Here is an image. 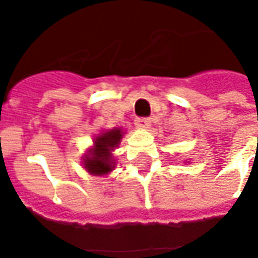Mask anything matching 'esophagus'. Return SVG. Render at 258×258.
<instances>
[{
    "label": "esophagus",
    "instance_id": "34e87169",
    "mask_svg": "<svg viewBox=\"0 0 258 258\" xmlns=\"http://www.w3.org/2000/svg\"><path fill=\"white\" fill-rule=\"evenodd\" d=\"M149 124H151V118L148 117H138L135 120V125H137L138 128H148Z\"/></svg>",
    "mask_w": 258,
    "mask_h": 258
}]
</instances>
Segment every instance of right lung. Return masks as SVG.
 <instances>
[{
    "label": "right lung",
    "instance_id": "1",
    "mask_svg": "<svg viewBox=\"0 0 258 258\" xmlns=\"http://www.w3.org/2000/svg\"><path fill=\"white\" fill-rule=\"evenodd\" d=\"M123 130L113 128L102 133L94 140V148L84 156V168L92 175H105L114 168L112 152L123 138Z\"/></svg>",
    "mask_w": 258,
    "mask_h": 258
}]
</instances>
